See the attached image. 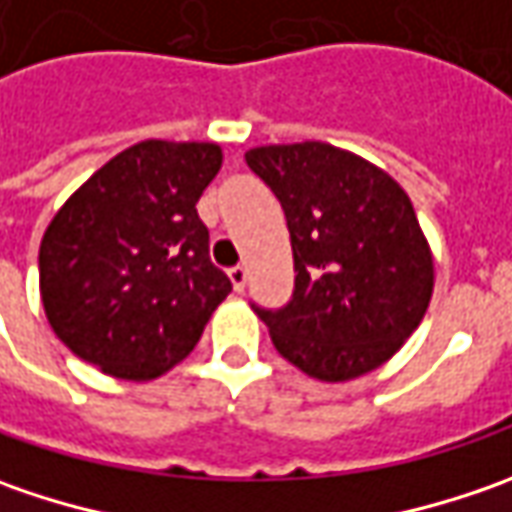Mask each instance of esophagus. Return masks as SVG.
I'll list each match as a JSON object with an SVG mask.
<instances>
[{
  "instance_id": "obj_1",
  "label": "esophagus",
  "mask_w": 512,
  "mask_h": 512,
  "mask_svg": "<svg viewBox=\"0 0 512 512\" xmlns=\"http://www.w3.org/2000/svg\"><path fill=\"white\" fill-rule=\"evenodd\" d=\"M227 276H230V282H233V290H236V293H242V290H245V285H247V270L242 265H236V267H230V270H227Z\"/></svg>"
}]
</instances>
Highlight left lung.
<instances>
[{"instance_id": "8db88e82", "label": "left lung", "mask_w": 512, "mask_h": 512, "mask_svg": "<svg viewBox=\"0 0 512 512\" xmlns=\"http://www.w3.org/2000/svg\"><path fill=\"white\" fill-rule=\"evenodd\" d=\"M245 159L279 199L293 247L290 302L253 305L276 350L322 382L376 370L419 327L433 293V256L407 193L325 142L267 145Z\"/></svg>"}]
</instances>
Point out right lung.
Returning a JSON list of instances; mask_svg holds the SVG:
<instances>
[{"instance_id": "add662e5", "label": "right lung", "mask_w": 512, "mask_h": 512, "mask_svg": "<svg viewBox=\"0 0 512 512\" xmlns=\"http://www.w3.org/2000/svg\"><path fill=\"white\" fill-rule=\"evenodd\" d=\"M219 168L213 142L148 139L113 156L53 216L39 290L53 333L79 359L142 382L196 347L233 290L196 213Z\"/></svg>"}]
</instances>
